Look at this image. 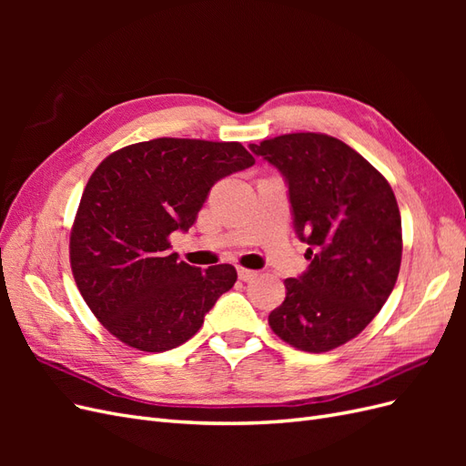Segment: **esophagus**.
<instances>
[{"label":"esophagus","mask_w":466,"mask_h":466,"mask_svg":"<svg viewBox=\"0 0 466 466\" xmlns=\"http://www.w3.org/2000/svg\"><path fill=\"white\" fill-rule=\"evenodd\" d=\"M237 274H238V279H243V281H250V279L257 278V272L255 270H247V268H238Z\"/></svg>","instance_id":"1"}]
</instances>
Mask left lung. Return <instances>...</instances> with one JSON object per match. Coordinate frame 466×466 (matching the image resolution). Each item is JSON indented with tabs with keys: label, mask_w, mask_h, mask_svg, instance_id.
Returning a JSON list of instances; mask_svg holds the SVG:
<instances>
[{
	"label": "left lung",
	"mask_w": 466,
	"mask_h": 466,
	"mask_svg": "<svg viewBox=\"0 0 466 466\" xmlns=\"http://www.w3.org/2000/svg\"><path fill=\"white\" fill-rule=\"evenodd\" d=\"M248 149L284 177L311 262L268 317L293 348L320 354L356 338L385 305L402 258L400 211L385 177L340 139L301 132Z\"/></svg>",
	"instance_id": "obj_1"
}]
</instances>
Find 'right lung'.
Here are the masks:
<instances>
[{"mask_svg": "<svg viewBox=\"0 0 466 466\" xmlns=\"http://www.w3.org/2000/svg\"><path fill=\"white\" fill-rule=\"evenodd\" d=\"M252 165L238 142L159 137L118 149L95 168L69 260L83 299L110 334L142 351H167L200 330L237 270L182 262L168 237L192 228L218 180Z\"/></svg>", "mask_w": 466, "mask_h": 466, "instance_id": "add662e5", "label": "right lung"}]
</instances>
